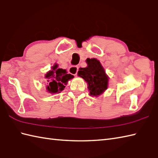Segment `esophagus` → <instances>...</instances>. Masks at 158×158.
Returning a JSON list of instances; mask_svg holds the SVG:
<instances>
[{
	"label": "esophagus",
	"instance_id": "obj_1",
	"mask_svg": "<svg viewBox=\"0 0 158 158\" xmlns=\"http://www.w3.org/2000/svg\"><path fill=\"white\" fill-rule=\"evenodd\" d=\"M78 67L72 66L69 67L68 72H69V73H71V74H72V75L76 76H77V73H78Z\"/></svg>",
	"mask_w": 158,
	"mask_h": 158
}]
</instances>
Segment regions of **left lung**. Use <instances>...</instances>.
<instances>
[{
  "label": "left lung",
  "mask_w": 158,
  "mask_h": 158,
  "mask_svg": "<svg viewBox=\"0 0 158 158\" xmlns=\"http://www.w3.org/2000/svg\"><path fill=\"white\" fill-rule=\"evenodd\" d=\"M86 61L87 67L80 68L78 75L88 84L90 95L97 97L107 89L109 78L98 59H87Z\"/></svg>",
  "instance_id": "1"
}]
</instances>
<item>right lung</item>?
I'll return each instance as SVG.
<instances>
[{
	"instance_id": "add662e5",
	"label": "right lung",
	"mask_w": 158,
	"mask_h": 158,
	"mask_svg": "<svg viewBox=\"0 0 158 158\" xmlns=\"http://www.w3.org/2000/svg\"><path fill=\"white\" fill-rule=\"evenodd\" d=\"M73 78V75L68 74L65 69L58 68V65L55 64L52 67V70H50L45 75V78L48 82L46 86L48 92L52 94L60 93L65 89L67 82Z\"/></svg>"
}]
</instances>
